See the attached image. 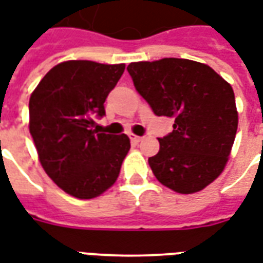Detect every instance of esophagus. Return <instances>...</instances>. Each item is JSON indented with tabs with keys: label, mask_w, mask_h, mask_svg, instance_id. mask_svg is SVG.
Instances as JSON below:
<instances>
[{
	"label": "esophagus",
	"mask_w": 263,
	"mask_h": 263,
	"mask_svg": "<svg viewBox=\"0 0 263 263\" xmlns=\"http://www.w3.org/2000/svg\"><path fill=\"white\" fill-rule=\"evenodd\" d=\"M129 139H131L132 142L138 143L142 141V137H138V135H134V134H131V135H129Z\"/></svg>",
	"instance_id": "esophagus-1"
}]
</instances>
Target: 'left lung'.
<instances>
[{"label": "left lung", "instance_id": "1", "mask_svg": "<svg viewBox=\"0 0 263 263\" xmlns=\"http://www.w3.org/2000/svg\"><path fill=\"white\" fill-rule=\"evenodd\" d=\"M137 91L158 117H173L149 158L155 177L177 193L203 190L224 171L238 128L232 87L210 66L166 58L126 67Z\"/></svg>", "mask_w": 263, "mask_h": 263}]
</instances>
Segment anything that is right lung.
Here are the masks:
<instances>
[{"label": "right lung", "instance_id": "obj_1", "mask_svg": "<svg viewBox=\"0 0 263 263\" xmlns=\"http://www.w3.org/2000/svg\"><path fill=\"white\" fill-rule=\"evenodd\" d=\"M125 65L69 60L45 74L29 98V131L41 165L62 190L92 198L111 187L131 148L125 134L94 129Z\"/></svg>", "mask_w": 263, "mask_h": 263}]
</instances>
